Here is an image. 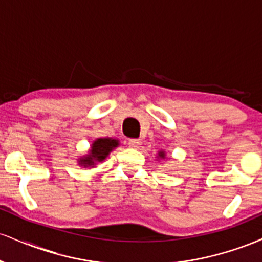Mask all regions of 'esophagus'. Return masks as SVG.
Returning <instances> with one entry per match:
<instances>
[{
    "mask_svg": "<svg viewBox=\"0 0 262 262\" xmlns=\"http://www.w3.org/2000/svg\"><path fill=\"white\" fill-rule=\"evenodd\" d=\"M128 145H129V148H132V149H139L141 145V141H140V139H129Z\"/></svg>",
    "mask_w": 262,
    "mask_h": 262,
    "instance_id": "1",
    "label": "esophagus"
}]
</instances>
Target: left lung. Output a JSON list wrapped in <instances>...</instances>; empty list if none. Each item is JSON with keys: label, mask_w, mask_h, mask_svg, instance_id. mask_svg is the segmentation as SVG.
<instances>
[{"label": "left lung", "mask_w": 262, "mask_h": 262, "mask_svg": "<svg viewBox=\"0 0 262 262\" xmlns=\"http://www.w3.org/2000/svg\"><path fill=\"white\" fill-rule=\"evenodd\" d=\"M161 159H166V152L164 150H160L158 152V156H156V160H161Z\"/></svg>", "instance_id": "left-lung-1"}]
</instances>
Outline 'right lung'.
I'll return each instance as SVG.
<instances>
[{"label": "right lung", "mask_w": 262, "mask_h": 262, "mask_svg": "<svg viewBox=\"0 0 262 262\" xmlns=\"http://www.w3.org/2000/svg\"><path fill=\"white\" fill-rule=\"evenodd\" d=\"M119 146V140L116 138H97L92 141L91 148L86 155L80 156L77 159V164L85 169H92L97 165V162H102L107 156Z\"/></svg>", "instance_id": "obj_1"}]
</instances>
